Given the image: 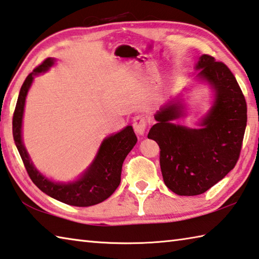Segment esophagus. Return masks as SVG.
Instances as JSON below:
<instances>
[{
	"label": "esophagus",
	"instance_id": "34e87169",
	"mask_svg": "<svg viewBox=\"0 0 259 259\" xmlns=\"http://www.w3.org/2000/svg\"><path fill=\"white\" fill-rule=\"evenodd\" d=\"M146 125H147V121H146L144 116L136 115L134 117V129L136 131V134L143 136L146 130Z\"/></svg>",
	"mask_w": 259,
	"mask_h": 259
}]
</instances>
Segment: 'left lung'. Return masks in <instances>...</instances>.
I'll list each match as a JSON object with an SVG mask.
<instances>
[{"instance_id": "left-lung-1", "label": "left lung", "mask_w": 259, "mask_h": 259, "mask_svg": "<svg viewBox=\"0 0 259 259\" xmlns=\"http://www.w3.org/2000/svg\"><path fill=\"white\" fill-rule=\"evenodd\" d=\"M196 69L197 77L215 92L201 128L172 123L183 115V105L170 102L155 114L157 123L148 133L161 149L164 183L180 196L204 194L236 166L247 125V103L231 70L207 54L200 56Z\"/></svg>"}]
</instances>
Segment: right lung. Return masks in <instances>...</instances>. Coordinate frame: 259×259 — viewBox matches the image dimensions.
I'll use <instances>...</instances> for the list:
<instances>
[{
    "label": "right lung",
    "instance_id": "right-lung-1",
    "mask_svg": "<svg viewBox=\"0 0 259 259\" xmlns=\"http://www.w3.org/2000/svg\"><path fill=\"white\" fill-rule=\"evenodd\" d=\"M53 64V59H46L43 63L34 69V71L28 74L26 80L23 81L20 93H19L15 113H13V139H15L16 146L28 176L46 195L51 196L52 198L56 200L62 201L64 204L78 206V207H87V206L100 204L109 198L119 187L121 181L122 164H123L126 155L130 153V150L137 143V137L134 133L133 126L128 125L120 133L105 138L103 140L92 165L77 181L60 183L51 181L48 178L41 176L36 170L25 146L22 144V115L27 93L29 91L32 80H34V76L39 74L40 72L48 71L49 68Z\"/></svg>",
    "mask_w": 259,
    "mask_h": 259
}]
</instances>
